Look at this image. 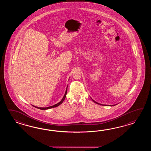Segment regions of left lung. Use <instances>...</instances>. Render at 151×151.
<instances>
[{"mask_svg":"<svg viewBox=\"0 0 151 151\" xmlns=\"http://www.w3.org/2000/svg\"><path fill=\"white\" fill-rule=\"evenodd\" d=\"M91 99L92 100V101H93V102L94 103H96V104H98V105H103V106H115V105H117V104H115V105H104V104H100V103H97V102H96V101H94V100L92 99V98H91Z\"/></svg>","mask_w":151,"mask_h":151,"instance_id":"1","label":"left lung"}]
</instances>
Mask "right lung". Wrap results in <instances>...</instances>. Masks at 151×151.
I'll use <instances>...</instances> for the list:
<instances>
[{
  "instance_id": "right-lung-1",
  "label": "right lung",
  "mask_w": 151,
  "mask_h": 151,
  "mask_svg": "<svg viewBox=\"0 0 151 151\" xmlns=\"http://www.w3.org/2000/svg\"><path fill=\"white\" fill-rule=\"evenodd\" d=\"M67 91H68V86L66 87V91H65L64 96H63V98H62V99L61 100V101H60V102H59V103H57V104H55L54 105H53V106H49V107H38L34 106V105H32V106L35 107V108L39 109H44H44H52V108H54V107H57V106H59L60 105H61L62 103H63L64 100L65 99L66 96V94H67Z\"/></svg>"
}]
</instances>
